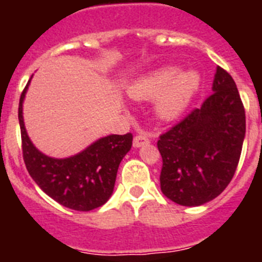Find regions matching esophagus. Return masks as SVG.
<instances>
[{"label":"esophagus","instance_id":"34e87169","mask_svg":"<svg viewBox=\"0 0 262 262\" xmlns=\"http://www.w3.org/2000/svg\"><path fill=\"white\" fill-rule=\"evenodd\" d=\"M148 143H149V138L145 134H139V135H136L134 138V147L136 148L148 144Z\"/></svg>","mask_w":262,"mask_h":262}]
</instances>
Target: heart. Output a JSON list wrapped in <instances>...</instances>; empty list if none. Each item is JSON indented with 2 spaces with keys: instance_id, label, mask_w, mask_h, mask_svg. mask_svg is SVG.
<instances>
[{
  "instance_id": "b5f03b06",
  "label": "heart",
  "mask_w": 262,
  "mask_h": 262,
  "mask_svg": "<svg viewBox=\"0 0 262 262\" xmlns=\"http://www.w3.org/2000/svg\"><path fill=\"white\" fill-rule=\"evenodd\" d=\"M201 86V75L193 69L180 72L174 66L155 69L136 78L127 93L136 101L159 97L156 113L161 119L174 120L181 117L191 103Z\"/></svg>"
}]
</instances>
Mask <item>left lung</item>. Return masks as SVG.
<instances>
[{
	"label": "left lung",
	"instance_id": "obj_1",
	"mask_svg": "<svg viewBox=\"0 0 262 262\" xmlns=\"http://www.w3.org/2000/svg\"><path fill=\"white\" fill-rule=\"evenodd\" d=\"M212 92L157 142L163 157L161 191L181 206L216 198L232 180L242 155L245 110L235 81L221 67Z\"/></svg>",
	"mask_w": 262,
	"mask_h": 262
}]
</instances>
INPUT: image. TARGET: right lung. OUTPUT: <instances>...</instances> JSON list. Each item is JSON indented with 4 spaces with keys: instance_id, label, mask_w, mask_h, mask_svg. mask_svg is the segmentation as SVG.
<instances>
[{
    "instance_id": "obj_1",
    "label": "right lung",
    "mask_w": 262,
    "mask_h": 262,
    "mask_svg": "<svg viewBox=\"0 0 262 262\" xmlns=\"http://www.w3.org/2000/svg\"><path fill=\"white\" fill-rule=\"evenodd\" d=\"M29 84L30 81L20 94L18 119L23 160L32 180L48 196L68 209L90 211L105 205L114 190L120 161L131 149L133 134L101 138L67 159L46 156L32 144L25 128L22 103Z\"/></svg>"
}]
</instances>
